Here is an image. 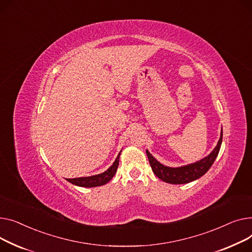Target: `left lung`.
I'll return each instance as SVG.
<instances>
[{
	"mask_svg": "<svg viewBox=\"0 0 252 252\" xmlns=\"http://www.w3.org/2000/svg\"><path fill=\"white\" fill-rule=\"evenodd\" d=\"M221 140H223V129L220 130V136L216 147L209 156H206L205 158L195 162H192V164L181 167L173 168L160 164V162L147 150L146 156L149 158L152 170L158 178L170 184H186L197 180L210 170V168L212 167L215 159L219 155Z\"/></svg>",
	"mask_w": 252,
	"mask_h": 252,
	"instance_id": "left-lung-1",
	"label": "left lung"
}]
</instances>
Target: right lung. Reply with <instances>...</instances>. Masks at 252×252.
<instances>
[{
	"label": "right lung",
	"instance_id": "obj_1",
	"mask_svg": "<svg viewBox=\"0 0 252 252\" xmlns=\"http://www.w3.org/2000/svg\"><path fill=\"white\" fill-rule=\"evenodd\" d=\"M121 152L116 158L115 161L113 162V165L103 173L90 176V177H80V178L67 179V181L74 185H76V186H80V187H96V186H101V185L107 184L110 180H112V178L117 172L118 166H119V159H120Z\"/></svg>",
	"mask_w": 252,
	"mask_h": 252
}]
</instances>
